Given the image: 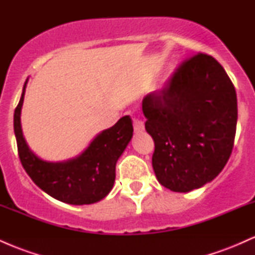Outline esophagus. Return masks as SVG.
I'll use <instances>...</instances> for the list:
<instances>
[{
  "instance_id": "34e87169",
  "label": "esophagus",
  "mask_w": 255,
  "mask_h": 255,
  "mask_svg": "<svg viewBox=\"0 0 255 255\" xmlns=\"http://www.w3.org/2000/svg\"><path fill=\"white\" fill-rule=\"evenodd\" d=\"M133 127H134V130H135L136 133H140V131L144 130L145 125H144V122L141 121V120L133 119Z\"/></svg>"
}]
</instances>
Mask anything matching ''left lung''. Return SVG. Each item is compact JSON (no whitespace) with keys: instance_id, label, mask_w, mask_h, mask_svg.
Instances as JSON below:
<instances>
[{"instance_id":"obj_1","label":"left lung","mask_w":255,"mask_h":255,"mask_svg":"<svg viewBox=\"0 0 255 255\" xmlns=\"http://www.w3.org/2000/svg\"><path fill=\"white\" fill-rule=\"evenodd\" d=\"M145 128L154 141L152 166L172 192L203 187L223 170L238 124L236 91L210 55L186 60L160 91L142 99Z\"/></svg>"}]
</instances>
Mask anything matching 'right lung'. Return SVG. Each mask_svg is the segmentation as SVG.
<instances>
[{
    "label": "right lung",
    "instance_id": "1",
    "mask_svg": "<svg viewBox=\"0 0 255 255\" xmlns=\"http://www.w3.org/2000/svg\"><path fill=\"white\" fill-rule=\"evenodd\" d=\"M26 84L27 80L14 111V133L25 171L42 191L62 203L89 205L104 199L115 182L116 162L133 136L129 116L99 133L80 156L66 162H46L30 150L22 134L20 115Z\"/></svg>",
    "mask_w": 255,
    "mask_h": 255
}]
</instances>
